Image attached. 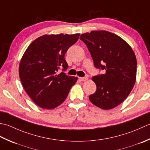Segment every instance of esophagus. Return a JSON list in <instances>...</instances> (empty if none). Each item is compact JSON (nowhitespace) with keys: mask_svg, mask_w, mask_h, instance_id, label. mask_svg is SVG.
Returning a JSON list of instances; mask_svg holds the SVG:
<instances>
[{"mask_svg":"<svg viewBox=\"0 0 150 150\" xmlns=\"http://www.w3.org/2000/svg\"><path fill=\"white\" fill-rule=\"evenodd\" d=\"M79 79H80V80H81V81H85L87 80V79H88V78H87V77H86V76H85V77L79 78Z\"/></svg>","mask_w":150,"mask_h":150,"instance_id":"obj_1","label":"esophagus"}]
</instances>
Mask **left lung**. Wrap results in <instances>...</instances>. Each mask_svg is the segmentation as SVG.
<instances>
[{"label": "left lung", "instance_id": "left-lung-1", "mask_svg": "<svg viewBox=\"0 0 150 150\" xmlns=\"http://www.w3.org/2000/svg\"><path fill=\"white\" fill-rule=\"evenodd\" d=\"M79 39L87 45L94 67L104 71L92 78L96 91L89 96L90 101L102 109L115 108L126 100L135 85V53L121 38L107 31L85 33Z\"/></svg>", "mask_w": 150, "mask_h": 150}]
</instances>
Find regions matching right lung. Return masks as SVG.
<instances>
[{"label":"right lung","mask_w":150,"mask_h":150,"mask_svg":"<svg viewBox=\"0 0 150 150\" xmlns=\"http://www.w3.org/2000/svg\"><path fill=\"white\" fill-rule=\"evenodd\" d=\"M79 34L45 35L30 44L19 65V77L26 93L42 109L62 104L77 78L67 76L65 55ZM62 72L59 74V70Z\"/></svg>","instance_id":"1"}]
</instances>
